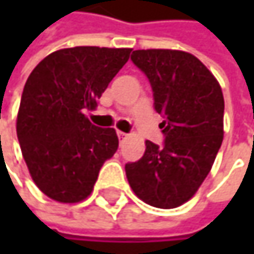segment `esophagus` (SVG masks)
I'll return each instance as SVG.
<instances>
[{
  "instance_id": "1",
  "label": "esophagus",
  "mask_w": 254,
  "mask_h": 254,
  "mask_svg": "<svg viewBox=\"0 0 254 254\" xmlns=\"http://www.w3.org/2000/svg\"><path fill=\"white\" fill-rule=\"evenodd\" d=\"M118 136H119V139L122 141V139H125V138H127V133H125V132H122V130H118Z\"/></svg>"
}]
</instances>
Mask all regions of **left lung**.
Here are the masks:
<instances>
[{
    "instance_id": "left-lung-1",
    "label": "left lung",
    "mask_w": 254,
    "mask_h": 254,
    "mask_svg": "<svg viewBox=\"0 0 254 254\" xmlns=\"http://www.w3.org/2000/svg\"><path fill=\"white\" fill-rule=\"evenodd\" d=\"M132 63L148 77L154 110L165 118L162 147L145 141L144 156L127 163L130 188L142 201L174 209L188 201L209 175L224 139L219 82L192 54L136 50Z\"/></svg>"
}]
</instances>
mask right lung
I'll list each match as a JSON object with an SVG mask.
<instances>
[{"instance_id":"add662e5","label":"right lung","mask_w":254,"mask_h":254,"mask_svg":"<svg viewBox=\"0 0 254 254\" xmlns=\"http://www.w3.org/2000/svg\"><path fill=\"white\" fill-rule=\"evenodd\" d=\"M130 48L73 47L51 53L29 75L17 138L36 187L60 203L85 200L119 139L83 115L127 62Z\"/></svg>"}]
</instances>
